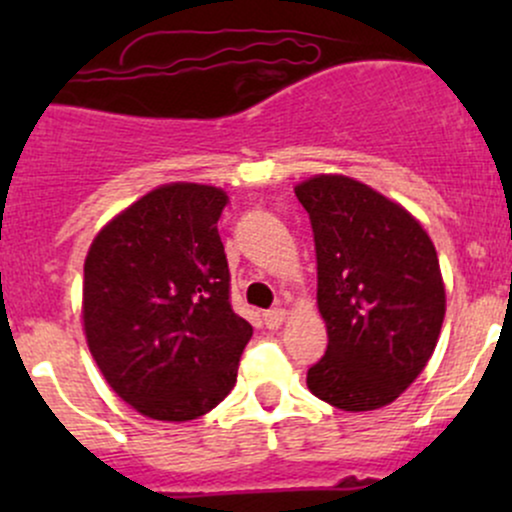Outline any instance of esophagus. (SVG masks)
<instances>
[{"label":"esophagus","instance_id":"1","mask_svg":"<svg viewBox=\"0 0 512 512\" xmlns=\"http://www.w3.org/2000/svg\"><path fill=\"white\" fill-rule=\"evenodd\" d=\"M286 320V310L284 308H272V310H267V313H264V322H267V327H279L281 322Z\"/></svg>","mask_w":512,"mask_h":512}]
</instances>
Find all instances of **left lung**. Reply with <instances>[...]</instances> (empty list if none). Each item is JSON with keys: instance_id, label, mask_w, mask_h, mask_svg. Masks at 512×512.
Segmentation results:
<instances>
[{"instance_id": "1", "label": "left lung", "mask_w": 512, "mask_h": 512, "mask_svg": "<svg viewBox=\"0 0 512 512\" xmlns=\"http://www.w3.org/2000/svg\"><path fill=\"white\" fill-rule=\"evenodd\" d=\"M317 257V308L327 351L308 390L344 411L395 402L438 344L445 286L436 248L397 202L346 175L296 185Z\"/></svg>"}]
</instances>
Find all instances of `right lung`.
Instances as JSON below:
<instances>
[{"instance_id": "add662e5", "label": "right lung", "mask_w": 512, "mask_h": 512, "mask_svg": "<svg viewBox=\"0 0 512 512\" xmlns=\"http://www.w3.org/2000/svg\"><path fill=\"white\" fill-rule=\"evenodd\" d=\"M226 192L170 182L117 214L84 262V332L139 414L192 421L233 390L252 327L233 313L219 236Z\"/></svg>"}]
</instances>
